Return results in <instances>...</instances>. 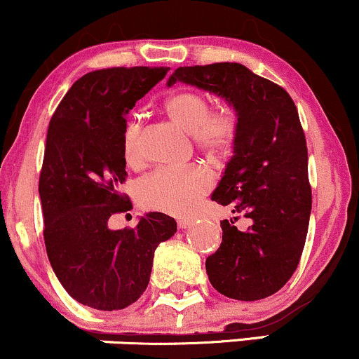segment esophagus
<instances>
[{"instance_id": "1", "label": "esophagus", "mask_w": 359, "mask_h": 359, "mask_svg": "<svg viewBox=\"0 0 359 359\" xmlns=\"http://www.w3.org/2000/svg\"><path fill=\"white\" fill-rule=\"evenodd\" d=\"M191 224H192V219H179V228L185 229V228H189Z\"/></svg>"}]
</instances>
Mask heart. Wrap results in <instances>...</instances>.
I'll list each match as a JSON object with an SVG mask.
<instances>
[{"label":"heart","mask_w":359,"mask_h":359,"mask_svg":"<svg viewBox=\"0 0 359 359\" xmlns=\"http://www.w3.org/2000/svg\"><path fill=\"white\" fill-rule=\"evenodd\" d=\"M165 111L174 123L192 135L194 145L204 154L224 156L233 150L240 133V113L231 102L209 108V97L201 90H177L165 101ZM142 126L130 119L123 130V158L128 165H137ZM212 177L201 165L182 168H158L138 184L142 205L174 216L194 211L199 201L211 189Z\"/></svg>","instance_id":"b5f03b06"}]
</instances>
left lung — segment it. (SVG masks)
I'll list each match as a JSON object with an SVG mask.
<instances>
[{"label":"left lung","mask_w":359,"mask_h":359,"mask_svg":"<svg viewBox=\"0 0 359 359\" xmlns=\"http://www.w3.org/2000/svg\"><path fill=\"white\" fill-rule=\"evenodd\" d=\"M177 81L224 97L240 113L234 155L212 201L251 226L240 231L233 219L221 221V246L205 259L209 282L246 302L273 295L297 270L312 208L297 108L285 89L236 62L179 67L168 86Z\"/></svg>","instance_id":"8db88e82"}]
</instances>
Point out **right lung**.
Returning <instances> with one entry per match:
<instances>
[{"label":"right lung","mask_w":359,"mask_h":359,"mask_svg":"<svg viewBox=\"0 0 359 359\" xmlns=\"http://www.w3.org/2000/svg\"><path fill=\"white\" fill-rule=\"evenodd\" d=\"M168 67H109L72 84L48 123L39 192L48 259L67 294L82 306L119 311L145 292L156 246L177 222L148 212L137 228L113 231V214L130 211L123 130L128 111Z\"/></svg>","instance_id":"obj_1"}]
</instances>
